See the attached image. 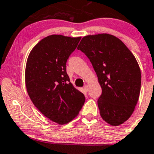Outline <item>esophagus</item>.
Segmentation results:
<instances>
[{
    "label": "esophagus",
    "mask_w": 154,
    "mask_h": 154,
    "mask_svg": "<svg viewBox=\"0 0 154 154\" xmlns=\"http://www.w3.org/2000/svg\"><path fill=\"white\" fill-rule=\"evenodd\" d=\"M84 89H85L86 91H88V90H89V86L88 85H85V86H84Z\"/></svg>",
    "instance_id": "34e87169"
}]
</instances>
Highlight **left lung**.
Masks as SVG:
<instances>
[{"mask_svg":"<svg viewBox=\"0 0 154 154\" xmlns=\"http://www.w3.org/2000/svg\"><path fill=\"white\" fill-rule=\"evenodd\" d=\"M90 59L102 93L98 99L101 118L118 126L131 117L139 100L141 71L133 53L110 34L85 36L78 46Z\"/></svg>","mask_w":154,"mask_h":154,"instance_id":"1","label":"left lung"}]
</instances>
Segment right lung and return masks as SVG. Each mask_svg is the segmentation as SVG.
Returning a JSON list of instances; mask_svg holds the SVG:
<instances>
[{
    "label": "right lung",
    "mask_w": 154,
    "mask_h": 154,
    "mask_svg": "<svg viewBox=\"0 0 154 154\" xmlns=\"http://www.w3.org/2000/svg\"><path fill=\"white\" fill-rule=\"evenodd\" d=\"M80 37L52 35L40 41L26 61L25 82L30 99L46 117L65 125L79 114L85 95L69 82L66 63Z\"/></svg>",
    "instance_id": "obj_1"
}]
</instances>
